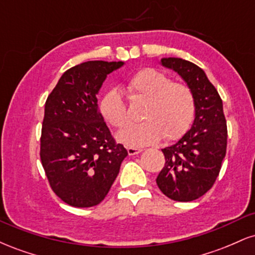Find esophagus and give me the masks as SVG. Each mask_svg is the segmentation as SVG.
<instances>
[{
    "instance_id": "34e87169",
    "label": "esophagus",
    "mask_w": 255,
    "mask_h": 255,
    "mask_svg": "<svg viewBox=\"0 0 255 255\" xmlns=\"http://www.w3.org/2000/svg\"><path fill=\"white\" fill-rule=\"evenodd\" d=\"M142 150L141 148H135V147H127V152H128V154H129V156H134V154H137V153H140V152H141Z\"/></svg>"
}]
</instances>
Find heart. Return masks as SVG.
<instances>
[{
  "label": "heart",
  "mask_w": 255,
  "mask_h": 255,
  "mask_svg": "<svg viewBox=\"0 0 255 255\" xmlns=\"http://www.w3.org/2000/svg\"><path fill=\"white\" fill-rule=\"evenodd\" d=\"M127 89L133 95L147 99L142 124L130 125L118 134L122 144L141 147L164 136L176 140L186 133L194 118L195 102L187 85L170 81L164 73L145 68L130 78ZM99 111L108 124L122 128L129 122L127 105L122 93L111 89L102 98Z\"/></svg>",
  "instance_id": "heart-1"
}]
</instances>
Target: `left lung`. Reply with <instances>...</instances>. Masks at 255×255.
<instances>
[{"instance_id": "left-lung-1", "label": "left lung", "mask_w": 255, "mask_h": 255, "mask_svg": "<svg viewBox=\"0 0 255 255\" xmlns=\"http://www.w3.org/2000/svg\"><path fill=\"white\" fill-rule=\"evenodd\" d=\"M186 81L195 102L192 128L176 144L163 148L165 165L156 182L175 201L203 197L215 183L227 152V121L217 90L197 64L177 57L160 60Z\"/></svg>"}]
</instances>
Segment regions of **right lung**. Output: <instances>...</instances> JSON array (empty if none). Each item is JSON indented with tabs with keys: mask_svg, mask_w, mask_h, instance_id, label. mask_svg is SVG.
<instances>
[{
	"mask_svg": "<svg viewBox=\"0 0 255 255\" xmlns=\"http://www.w3.org/2000/svg\"><path fill=\"white\" fill-rule=\"evenodd\" d=\"M124 62L89 61L64 72L44 109L40 160L51 189L74 207L101 203L128 152L99 113L97 95Z\"/></svg>",
	"mask_w": 255,
	"mask_h": 255,
	"instance_id": "right-lung-1",
	"label": "right lung"
}]
</instances>
